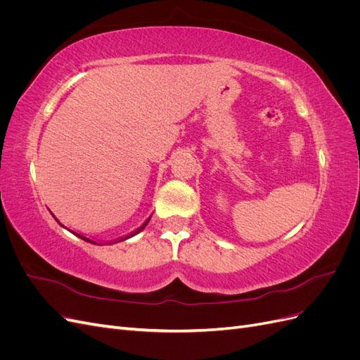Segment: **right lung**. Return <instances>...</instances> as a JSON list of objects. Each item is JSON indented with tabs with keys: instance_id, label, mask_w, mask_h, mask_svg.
<instances>
[{
	"instance_id": "add662e5",
	"label": "right lung",
	"mask_w": 360,
	"mask_h": 360,
	"mask_svg": "<svg viewBox=\"0 0 360 360\" xmlns=\"http://www.w3.org/2000/svg\"><path fill=\"white\" fill-rule=\"evenodd\" d=\"M148 221H150V219H148ZM148 221H147V222H148ZM57 222H58V221H57ZM147 222H146V224H144V225H143V226H141V228H138V230H136V231H135V233H134V234H132V236H135V234H138V233H139V231H143V230H144V226H146V225H147ZM73 234H75V236H78V237H81V238H82V240H85V242H90V243H93V245H97V243H96V242H93V240H90V238H86V237H84V236H81V234H76V233H73ZM132 236H129V237H132ZM129 237H126V238H129Z\"/></svg>"
}]
</instances>
